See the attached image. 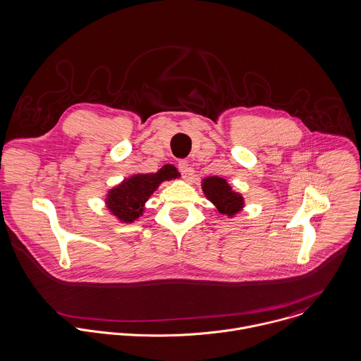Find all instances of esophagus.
<instances>
[{
    "label": "esophagus",
    "instance_id": "34e87169",
    "mask_svg": "<svg viewBox=\"0 0 361 361\" xmlns=\"http://www.w3.org/2000/svg\"><path fill=\"white\" fill-rule=\"evenodd\" d=\"M190 164L185 161V160H181V161H178V171H180V174L183 176V177H187V174H188V171H190V167H188Z\"/></svg>",
    "mask_w": 361,
    "mask_h": 361
}]
</instances>
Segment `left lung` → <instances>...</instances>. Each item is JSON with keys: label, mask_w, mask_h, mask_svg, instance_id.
Segmentation results:
<instances>
[{"label": "left lung", "mask_w": 361, "mask_h": 361, "mask_svg": "<svg viewBox=\"0 0 361 361\" xmlns=\"http://www.w3.org/2000/svg\"><path fill=\"white\" fill-rule=\"evenodd\" d=\"M202 190L207 198L216 205L217 211L221 215L233 216L244 205L243 197L233 192L231 187L226 183V180L220 177L205 178L202 183Z\"/></svg>", "instance_id": "obj_1"}]
</instances>
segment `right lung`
I'll return each instance as SVG.
<instances>
[{
	"mask_svg": "<svg viewBox=\"0 0 361 361\" xmlns=\"http://www.w3.org/2000/svg\"><path fill=\"white\" fill-rule=\"evenodd\" d=\"M180 174L171 164H164L157 173L137 174L113 188L107 195V207L124 221H134L144 212V204L164 180L177 178Z\"/></svg>",
	"mask_w": 361,
	"mask_h": 361,
	"instance_id": "add662e5",
	"label": "right lung"
}]
</instances>
